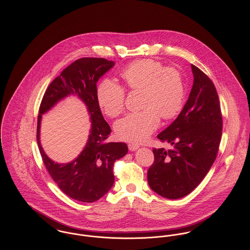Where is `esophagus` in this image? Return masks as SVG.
<instances>
[{
    "label": "esophagus",
    "instance_id": "obj_1",
    "mask_svg": "<svg viewBox=\"0 0 250 250\" xmlns=\"http://www.w3.org/2000/svg\"><path fill=\"white\" fill-rule=\"evenodd\" d=\"M139 148V145H137V144H128V149L130 150V151H136L137 149Z\"/></svg>",
    "mask_w": 250,
    "mask_h": 250
}]
</instances>
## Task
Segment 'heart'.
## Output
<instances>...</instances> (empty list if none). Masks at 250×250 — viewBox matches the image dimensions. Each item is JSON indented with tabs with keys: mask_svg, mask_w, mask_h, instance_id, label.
Wrapping results in <instances>:
<instances>
[{
	"mask_svg": "<svg viewBox=\"0 0 250 250\" xmlns=\"http://www.w3.org/2000/svg\"><path fill=\"white\" fill-rule=\"evenodd\" d=\"M130 91H142L143 111L134 112L119 120L114 130L120 140L140 143L146 141L159 125V116L173 119L184 107L185 84L179 70L164 67L155 60L135 61L121 72ZM97 102L108 117L120 115L125 108V91L122 85L106 79L97 87Z\"/></svg>",
	"mask_w": 250,
	"mask_h": 250,
	"instance_id": "b5f03b06",
	"label": "heart"
}]
</instances>
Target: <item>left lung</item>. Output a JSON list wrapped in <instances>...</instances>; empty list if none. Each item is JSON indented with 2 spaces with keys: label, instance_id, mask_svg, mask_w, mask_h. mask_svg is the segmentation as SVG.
Listing matches in <instances>:
<instances>
[{
  "label": "left lung",
  "instance_id": "obj_1",
  "mask_svg": "<svg viewBox=\"0 0 250 250\" xmlns=\"http://www.w3.org/2000/svg\"><path fill=\"white\" fill-rule=\"evenodd\" d=\"M194 77L190 94L178 117L157 135L172 148L153 149L155 161L147 180L158 195L181 199L194 190L216 158L222 135V114L213 82L191 64Z\"/></svg>",
  "mask_w": 250,
  "mask_h": 250
}]
</instances>
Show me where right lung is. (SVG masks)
Wrapping results in <instances>:
<instances>
[{"mask_svg":"<svg viewBox=\"0 0 250 250\" xmlns=\"http://www.w3.org/2000/svg\"><path fill=\"white\" fill-rule=\"evenodd\" d=\"M114 65L104 58L76 60L48 85L37 117L36 141L43 162L60 189L73 200L94 202L102 198L114 183L113 165L126 155L124 143H107L111 132L104 119L96 96V83ZM76 94L86 105L91 118V130L83 152L72 163L55 164L44 154L40 143L42 114L67 95Z\"/></svg>","mask_w":250,"mask_h":250,"instance_id":"right-lung-1","label":"right lung"}]
</instances>
